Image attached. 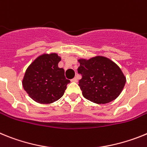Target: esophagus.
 <instances>
[{"mask_svg":"<svg viewBox=\"0 0 147 147\" xmlns=\"http://www.w3.org/2000/svg\"><path fill=\"white\" fill-rule=\"evenodd\" d=\"M71 81H72V82H78V77H75L74 78H72Z\"/></svg>","mask_w":147,"mask_h":147,"instance_id":"34e87169","label":"esophagus"}]
</instances>
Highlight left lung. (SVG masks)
I'll list each match as a JSON object with an SVG mask.
<instances>
[{
    "label": "left lung",
    "instance_id": "8db88e82",
    "mask_svg": "<svg viewBox=\"0 0 147 147\" xmlns=\"http://www.w3.org/2000/svg\"><path fill=\"white\" fill-rule=\"evenodd\" d=\"M78 86L83 96L90 101L104 104L114 100L123 90L126 78L119 66L105 57L78 60Z\"/></svg>",
    "mask_w": 147,
    "mask_h": 147
}]
</instances>
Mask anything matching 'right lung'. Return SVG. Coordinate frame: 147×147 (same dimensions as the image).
Here are the masks:
<instances>
[{
	"instance_id": "add662e5",
	"label": "right lung",
	"mask_w": 147,
	"mask_h": 147,
	"mask_svg": "<svg viewBox=\"0 0 147 147\" xmlns=\"http://www.w3.org/2000/svg\"><path fill=\"white\" fill-rule=\"evenodd\" d=\"M61 58L55 53L39 56L28 67L23 80L24 90L39 104H51L63 96L70 81L58 66Z\"/></svg>"
}]
</instances>
